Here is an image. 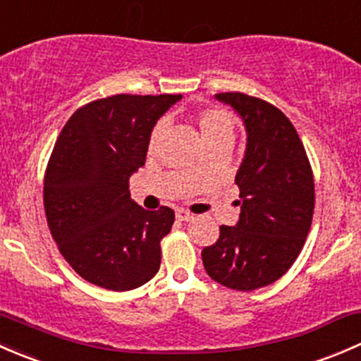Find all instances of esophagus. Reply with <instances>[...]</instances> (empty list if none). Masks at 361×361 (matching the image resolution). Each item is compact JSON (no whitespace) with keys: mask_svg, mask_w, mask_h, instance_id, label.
<instances>
[{"mask_svg":"<svg viewBox=\"0 0 361 361\" xmlns=\"http://www.w3.org/2000/svg\"><path fill=\"white\" fill-rule=\"evenodd\" d=\"M176 217H177V221L188 222V221H191V219H192V214H189V212H185V210H177Z\"/></svg>","mask_w":361,"mask_h":361,"instance_id":"1","label":"esophagus"}]
</instances>
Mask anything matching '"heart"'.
Returning a JSON list of instances; mask_svg holds the SVG:
<instances>
[{"mask_svg": "<svg viewBox=\"0 0 361 361\" xmlns=\"http://www.w3.org/2000/svg\"><path fill=\"white\" fill-rule=\"evenodd\" d=\"M198 126L202 132L203 140L205 144L217 142V140H233L235 137V118L231 113L221 107H212V109H205L198 114ZM163 132V123L156 125L153 133H151L149 147L154 149L158 144L159 137ZM192 176L198 173V170H192Z\"/></svg>", "mask_w": 361, "mask_h": 361, "instance_id": "heart-1", "label": "heart"}]
</instances>
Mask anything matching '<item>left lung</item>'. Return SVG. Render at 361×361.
Instances as JSON below:
<instances>
[{
	"label": "left lung",
	"mask_w": 361,
	"mask_h": 361,
	"mask_svg": "<svg viewBox=\"0 0 361 361\" xmlns=\"http://www.w3.org/2000/svg\"><path fill=\"white\" fill-rule=\"evenodd\" d=\"M215 99L241 118L247 147L235 177L240 219L221 226L202 259L212 280L248 292L283 276L302 250L313 221V172L290 120L273 104L240 92Z\"/></svg>",
	"instance_id": "8db88e82"
}]
</instances>
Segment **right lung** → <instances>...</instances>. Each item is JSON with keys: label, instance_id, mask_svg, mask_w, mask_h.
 Masks as SVG:
<instances>
[{"label": "right lung", "instance_id": "obj_1", "mask_svg": "<svg viewBox=\"0 0 361 361\" xmlns=\"http://www.w3.org/2000/svg\"><path fill=\"white\" fill-rule=\"evenodd\" d=\"M182 95H113L80 107L62 128L44 173L51 236L74 271L107 290L147 283L161 262L159 241L173 210L149 212L128 180L146 163L156 121Z\"/></svg>", "mask_w": 361, "mask_h": 361}]
</instances>
